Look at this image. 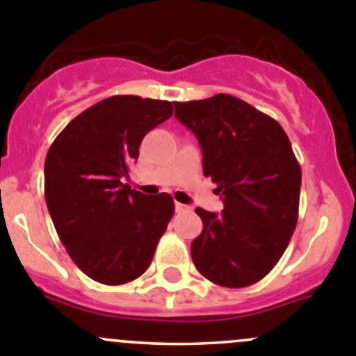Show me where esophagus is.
<instances>
[{"instance_id":"34e87169","label":"esophagus","mask_w":356,"mask_h":356,"mask_svg":"<svg viewBox=\"0 0 356 356\" xmlns=\"http://www.w3.org/2000/svg\"><path fill=\"white\" fill-rule=\"evenodd\" d=\"M175 211H177V213H188V211H191V207H189V204L175 203Z\"/></svg>"}]
</instances>
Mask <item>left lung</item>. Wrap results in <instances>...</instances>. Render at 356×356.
Returning <instances> with one entry per match:
<instances>
[{
    "instance_id": "obj_1",
    "label": "left lung",
    "mask_w": 356,
    "mask_h": 356,
    "mask_svg": "<svg viewBox=\"0 0 356 356\" xmlns=\"http://www.w3.org/2000/svg\"><path fill=\"white\" fill-rule=\"evenodd\" d=\"M174 105L198 138L204 177L224 200L222 213L196 208L203 231L191 245L193 261L213 284H254L277 265L296 229L301 168L288 134L231 95Z\"/></svg>"
}]
</instances>
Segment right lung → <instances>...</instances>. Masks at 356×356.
Listing matches in <instances>:
<instances>
[{
    "instance_id": "right-lung-1",
    "label": "right lung",
    "mask_w": 356,
    "mask_h": 356,
    "mask_svg": "<svg viewBox=\"0 0 356 356\" xmlns=\"http://www.w3.org/2000/svg\"><path fill=\"white\" fill-rule=\"evenodd\" d=\"M172 113L170 102L110 96L77 115L49 146L46 204L67 253L92 281L125 284L152 264L174 200L146 196L122 179L143 138Z\"/></svg>"
}]
</instances>
